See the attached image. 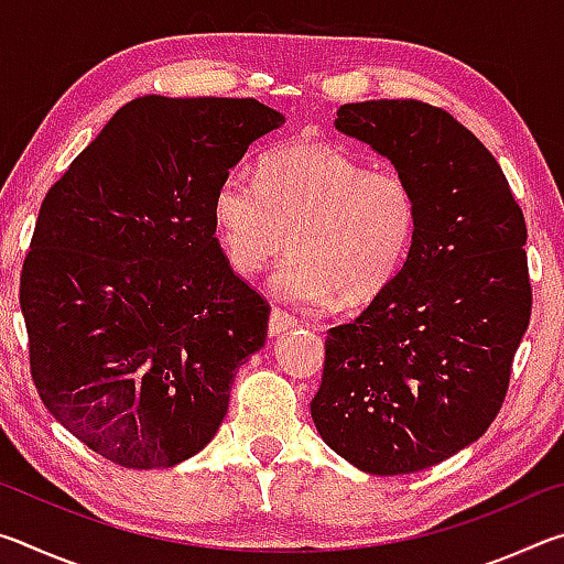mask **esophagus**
<instances>
[{
	"mask_svg": "<svg viewBox=\"0 0 564 564\" xmlns=\"http://www.w3.org/2000/svg\"><path fill=\"white\" fill-rule=\"evenodd\" d=\"M295 323H299V318L291 316L289 311H283V308H273V311H271V316H269V333H271V336H279V333L293 328Z\"/></svg>",
	"mask_w": 564,
	"mask_h": 564,
	"instance_id": "esophagus-1",
	"label": "esophagus"
}]
</instances>
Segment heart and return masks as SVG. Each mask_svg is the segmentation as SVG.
I'll return each mask as SVG.
<instances>
[{
	"mask_svg": "<svg viewBox=\"0 0 564 564\" xmlns=\"http://www.w3.org/2000/svg\"><path fill=\"white\" fill-rule=\"evenodd\" d=\"M218 243L231 269L253 275L292 231L271 289L285 301L358 305L383 293L413 246L417 194L393 169L330 141L299 139L261 156L259 178L228 171L212 202Z\"/></svg>",
	"mask_w": 564,
	"mask_h": 564,
	"instance_id": "obj_1",
	"label": "heart"
}]
</instances>
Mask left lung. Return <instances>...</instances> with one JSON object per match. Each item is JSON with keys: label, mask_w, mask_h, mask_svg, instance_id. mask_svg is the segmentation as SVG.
<instances>
[{"label": "left lung", "mask_w": 564, "mask_h": 564, "mask_svg": "<svg viewBox=\"0 0 564 564\" xmlns=\"http://www.w3.org/2000/svg\"><path fill=\"white\" fill-rule=\"evenodd\" d=\"M336 129L413 184L417 228L393 283L328 330L311 415L360 470L417 473L475 443L500 413L532 313L528 226L498 161L445 109L343 104Z\"/></svg>", "instance_id": "left-lung-1"}]
</instances>
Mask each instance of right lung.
Wrapping results in <instances>:
<instances>
[{"mask_svg":"<svg viewBox=\"0 0 564 564\" xmlns=\"http://www.w3.org/2000/svg\"><path fill=\"white\" fill-rule=\"evenodd\" d=\"M283 113L139 97L46 191L19 279L32 380L74 437L131 470L212 443L271 305L216 238L218 181Z\"/></svg>","mask_w":564,"mask_h":564,"instance_id":"right-lung-1","label":"right lung"}]
</instances>
